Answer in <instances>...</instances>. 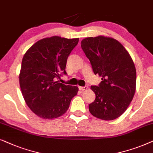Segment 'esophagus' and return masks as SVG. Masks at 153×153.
Segmentation results:
<instances>
[{
    "label": "esophagus",
    "mask_w": 153,
    "mask_h": 153,
    "mask_svg": "<svg viewBox=\"0 0 153 153\" xmlns=\"http://www.w3.org/2000/svg\"><path fill=\"white\" fill-rule=\"evenodd\" d=\"M79 89L81 91H85V90H87V87L85 86V87H79Z\"/></svg>",
    "instance_id": "1"
}]
</instances>
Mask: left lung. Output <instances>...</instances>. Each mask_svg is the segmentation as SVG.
Here are the masks:
<instances>
[{
    "label": "left lung",
    "instance_id": "1",
    "mask_svg": "<svg viewBox=\"0 0 153 153\" xmlns=\"http://www.w3.org/2000/svg\"><path fill=\"white\" fill-rule=\"evenodd\" d=\"M81 48L94 74L102 78L99 86H91L96 99L89 105V112L103 120L119 117L136 91V71L131 56L119 41L103 36L85 38Z\"/></svg>",
    "mask_w": 153,
    "mask_h": 153
}]
</instances>
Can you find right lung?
<instances>
[{"label":"right lung","mask_w":153,"mask_h":153,"mask_svg":"<svg viewBox=\"0 0 153 153\" xmlns=\"http://www.w3.org/2000/svg\"><path fill=\"white\" fill-rule=\"evenodd\" d=\"M79 38L52 36L33 44L24 54L19 85L28 108L42 119H54L66 113L78 87L60 83L61 73L66 74L68 56Z\"/></svg>","instance_id":"right-lung-1"}]
</instances>
